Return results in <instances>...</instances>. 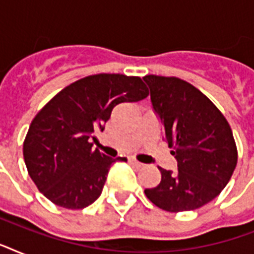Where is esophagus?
<instances>
[{
  "mask_svg": "<svg viewBox=\"0 0 254 254\" xmlns=\"http://www.w3.org/2000/svg\"><path fill=\"white\" fill-rule=\"evenodd\" d=\"M130 162L133 163V165H134V166H137V167H143V166H145V165H143V163L138 162V161H137V159H130Z\"/></svg>",
  "mask_w": 254,
  "mask_h": 254,
  "instance_id": "obj_1",
  "label": "esophagus"
}]
</instances>
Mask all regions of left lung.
<instances>
[{
	"mask_svg": "<svg viewBox=\"0 0 254 254\" xmlns=\"http://www.w3.org/2000/svg\"><path fill=\"white\" fill-rule=\"evenodd\" d=\"M143 80L178 162L174 173L158 167L161 182L145 195L167 212L200 208L223 191L236 169L232 129L216 105L189 81L157 75Z\"/></svg>",
	"mask_w": 254,
	"mask_h": 254,
	"instance_id": "left-lung-1",
	"label": "left lung"
}]
</instances>
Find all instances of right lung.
Wrapping results in <instances>:
<instances>
[{"instance_id": "right-lung-1", "label": "right lung", "mask_w": 254, "mask_h": 254, "mask_svg": "<svg viewBox=\"0 0 254 254\" xmlns=\"http://www.w3.org/2000/svg\"><path fill=\"white\" fill-rule=\"evenodd\" d=\"M149 95L141 77L97 73L73 81L54 96L30 124L23 158L30 178L54 204L81 209L101 195L112 163L88 139L104 130L113 108Z\"/></svg>"}]
</instances>
